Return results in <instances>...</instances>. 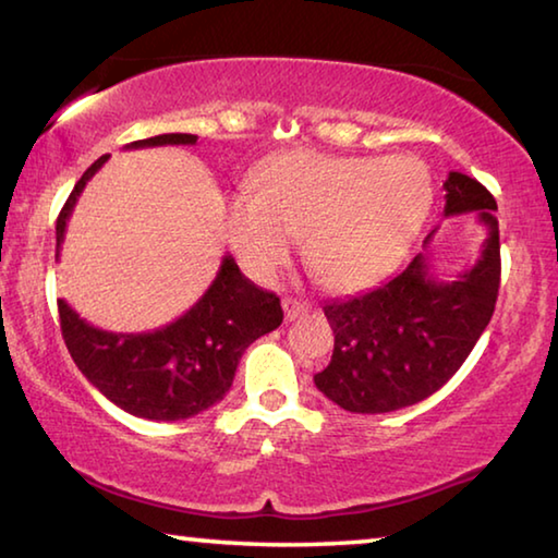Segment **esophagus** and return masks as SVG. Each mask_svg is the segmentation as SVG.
Here are the masks:
<instances>
[{
  "mask_svg": "<svg viewBox=\"0 0 558 558\" xmlns=\"http://www.w3.org/2000/svg\"><path fill=\"white\" fill-rule=\"evenodd\" d=\"M282 310H286V319H298L300 315L310 313V302L307 300H298V298H282Z\"/></svg>",
  "mask_w": 558,
  "mask_h": 558,
  "instance_id": "1",
  "label": "esophagus"
}]
</instances>
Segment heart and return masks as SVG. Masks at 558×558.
Masks as SVG:
<instances>
[{
	"label": "heart",
	"instance_id": "heart-1",
	"mask_svg": "<svg viewBox=\"0 0 558 558\" xmlns=\"http://www.w3.org/2000/svg\"><path fill=\"white\" fill-rule=\"evenodd\" d=\"M253 194L226 202V239L241 266L272 280L298 239L319 280L335 290L372 286L409 248L433 206L428 167L413 155L335 157L313 149L270 159Z\"/></svg>",
	"mask_w": 558,
	"mask_h": 558
}]
</instances>
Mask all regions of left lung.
I'll return each instance as SVG.
<instances>
[{"label": "left lung", "mask_w": 558, "mask_h": 558, "mask_svg": "<svg viewBox=\"0 0 558 558\" xmlns=\"http://www.w3.org/2000/svg\"><path fill=\"white\" fill-rule=\"evenodd\" d=\"M442 189L446 216L477 211L487 229L480 258L456 280H438L428 253H418L384 286L327 302L335 352L315 386L339 409L389 413L428 399L460 369L495 313L502 272L495 196L460 172ZM433 235L436 229L426 248Z\"/></svg>", "instance_id": "8db88e82"}]
</instances>
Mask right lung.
Instances as JSON below:
<instances>
[{"instance_id": "1", "label": "right lung", "mask_w": 558, "mask_h": 558, "mask_svg": "<svg viewBox=\"0 0 558 558\" xmlns=\"http://www.w3.org/2000/svg\"><path fill=\"white\" fill-rule=\"evenodd\" d=\"M159 145H196V135L169 132L137 140L128 149ZM106 162L108 155L96 159L63 204L56 221L59 248L75 202ZM59 317L75 366L108 401L137 418L184 421L229 393L239 359L258 337L280 327L282 307L276 292L258 288L223 256L199 302L155 332H106L81 319L65 300H59Z\"/></svg>"}]
</instances>
